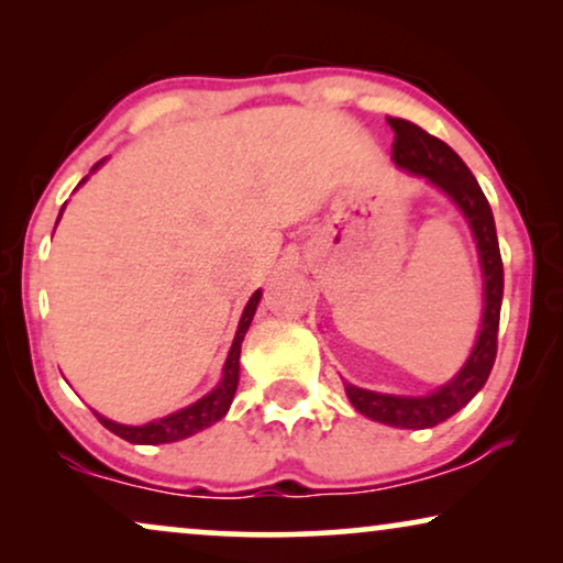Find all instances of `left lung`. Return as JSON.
<instances>
[{"label": "left lung", "mask_w": 563, "mask_h": 563, "mask_svg": "<svg viewBox=\"0 0 563 563\" xmlns=\"http://www.w3.org/2000/svg\"><path fill=\"white\" fill-rule=\"evenodd\" d=\"M395 130V145H391V158L397 166L415 176H426L430 184L445 191L453 199V205L464 212L472 228L476 249H479V261L484 272V318L482 330L476 338L474 351L464 368L453 376L449 384L430 391L426 397H399V395H379V391L353 387L345 382V395L351 405L361 415L372 418L384 426L395 428H433L438 422L449 420L461 407L472 402V397L484 387L489 379L492 366L497 356V330H499V307H503V256H499L495 218L492 207L484 197L474 174L468 172L453 148L443 141H438L426 130L402 118H387Z\"/></svg>", "instance_id": "obj_1"}]
</instances>
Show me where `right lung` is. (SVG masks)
<instances>
[{"label": "right lung", "mask_w": 563, "mask_h": 563, "mask_svg": "<svg viewBox=\"0 0 563 563\" xmlns=\"http://www.w3.org/2000/svg\"><path fill=\"white\" fill-rule=\"evenodd\" d=\"M99 164H102V161H99ZM99 164H95V168ZM84 181L87 179H81V184ZM58 220H60V214H58ZM258 302H261V289L253 291L249 305H245L243 318H241V322H238V333L233 338V345H230L225 368H222V382L210 391V395H205L202 399H197L195 405L184 407V410H179V412L166 415V418H161V420L145 422V426H120V422L107 420L99 412H95L99 422H102L110 433L120 435L122 441H128V443L158 445V443L184 441V438L195 435V433H199V430L210 428L212 422L225 418V412L230 410V402H233L235 389H238V374H241V364H238V361H241V343H243L245 333H249L251 320H253V314H256Z\"/></svg>", "instance_id": "1"}]
</instances>
